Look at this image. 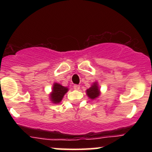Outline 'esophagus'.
<instances>
[{
  "mask_svg": "<svg viewBox=\"0 0 152 152\" xmlns=\"http://www.w3.org/2000/svg\"><path fill=\"white\" fill-rule=\"evenodd\" d=\"M74 88L75 90H79V88H80V86L79 85H74Z\"/></svg>",
  "mask_w": 152,
  "mask_h": 152,
  "instance_id": "esophagus-1",
  "label": "esophagus"
}]
</instances>
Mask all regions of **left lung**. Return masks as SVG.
Wrapping results in <instances>:
<instances>
[{
	"label": "left lung",
	"instance_id": "obj_1",
	"mask_svg": "<svg viewBox=\"0 0 152 152\" xmlns=\"http://www.w3.org/2000/svg\"><path fill=\"white\" fill-rule=\"evenodd\" d=\"M86 93L88 96L91 99H95L96 98L99 96L100 92H99V89L98 85L96 83H94V85H92V86L88 89L86 90Z\"/></svg>",
	"mask_w": 152,
	"mask_h": 152
}]
</instances>
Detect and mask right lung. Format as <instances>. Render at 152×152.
<instances>
[{
    "label": "right lung",
    "mask_w": 152,
    "mask_h": 152,
    "mask_svg": "<svg viewBox=\"0 0 152 152\" xmlns=\"http://www.w3.org/2000/svg\"><path fill=\"white\" fill-rule=\"evenodd\" d=\"M68 91V88L66 87L61 86L58 83H54L53 91L50 94V99L54 104H58L62 100L64 94Z\"/></svg>",
    "instance_id": "add662e5"
}]
</instances>
